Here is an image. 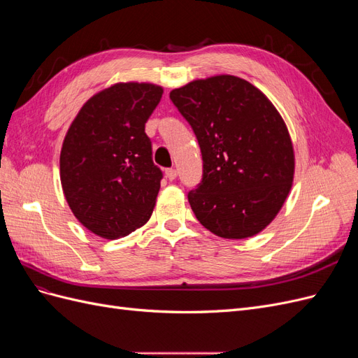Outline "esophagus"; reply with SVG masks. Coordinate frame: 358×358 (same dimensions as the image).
<instances>
[{
	"instance_id": "obj_1",
	"label": "esophagus",
	"mask_w": 358,
	"mask_h": 358,
	"mask_svg": "<svg viewBox=\"0 0 358 358\" xmlns=\"http://www.w3.org/2000/svg\"><path fill=\"white\" fill-rule=\"evenodd\" d=\"M166 176L170 179V180H175L178 178V170L176 169H167L166 170Z\"/></svg>"
}]
</instances>
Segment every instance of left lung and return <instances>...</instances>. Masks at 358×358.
I'll list each match as a JSON object with an SVG mask.
<instances>
[{"label": "left lung", "instance_id": "obj_1", "mask_svg": "<svg viewBox=\"0 0 358 358\" xmlns=\"http://www.w3.org/2000/svg\"><path fill=\"white\" fill-rule=\"evenodd\" d=\"M170 99L197 136L203 179L188 201L200 224L246 239L272 222L294 180L288 128L263 91L231 74L196 79Z\"/></svg>", "mask_w": 358, "mask_h": 358}]
</instances>
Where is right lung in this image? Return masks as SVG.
Returning <instances> with one entry per match:
<instances>
[{
  "mask_svg": "<svg viewBox=\"0 0 358 358\" xmlns=\"http://www.w3.org/2000/svg\"><path fill=\"white\" fill-rule=\"evenodd\" d=\"M162 92L148 82L113 83L82 106L64 137V196L78 221L103 239L128 236L154 212L162 173L145 124Z\"/></svg>",
  "mask_w": 358,
  "mask_h": 358,
  "instance_id": "obj_1",
  "label": "right lung"
}]
</instances>
